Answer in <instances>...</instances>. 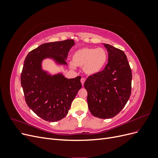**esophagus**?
<instances>
[{"label":"esophagus","mask_w":158,"mask_h":158,"mask_svg":"<svg viewBox=\"0 0 158 158\" xmlns=\"http://www.w3.org/2000/svg\"><path fill=\"white\" fill-rule=\"evenodd\" d=\"M80 81H81V83H82V85H84V84L85 82V78H81Z\"/></svg>","instance_id":"obj_1"}]
</instances>
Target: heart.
Masks as SVG:
<instances>
[{"instance_id":"obj_1","label":"heart","mask_w":158,"mask_h":158,"mask_svg":"<svg viewBox=\"0 0 158 158\" xmlns=\"http://www.w3.org/2000/svg\"><path fill=\"white\" fill-rule=\"evenodd\" d=\"M107 59V52L103 48L84 47L74 52L73 56V63H72L70 66L73 68H74V65L84 68L85 73L92 75L102 70Z\"/></svg>"}]
</instances>
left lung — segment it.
Segmentation results:
<instances>
[{"label": "left lung", "mask_w": 158, "mask_h": 158, "mask_svg": "<svg viewBox=\"0 0 158 158\" xmlns=\"http://www.w3.org/2000/svg\"><path fill=\"white\" fill-rule=\"evenodd\" d=\"M108 63L103 70L89 76L84 82L88 106L94 116L110 118L125 106L131 94L132 72L122 50L104 44Z\"/></svg>", "instance_id": "obj_1"}]
</instances>
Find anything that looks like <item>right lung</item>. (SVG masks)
I'll return each instance as SVG.
<instances>
[{
  "label": "right lung",
  "instance_id": "obj_1",
  "mask_svg": "<svg viewBox=\"0 0 158 158\" xmlns=\"http://www.w3.org/2000/svg\"><path fill=\"white\" fill-rule=\"evenodd\" d=\"M74 44L73 40L46 43L31 51L26 57L21 73L26 102L46 121L55 122L66 117L82 84L80 76L68 79L61 74H47L41 70V63L46 57H51L57 63L66 64L65 59Z\"/></svg>",
  "mask_w": 158,
  "mask_h": 158
}]
</instances>
